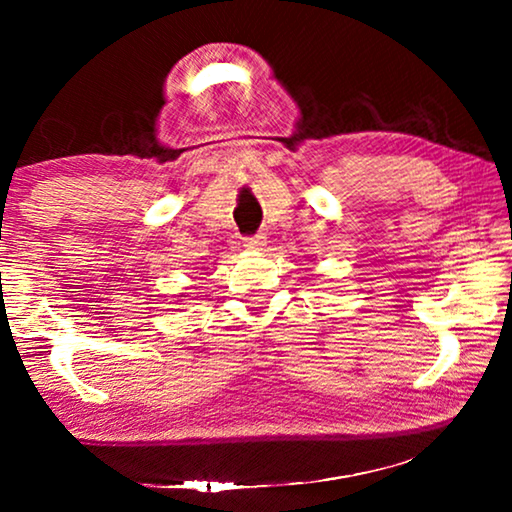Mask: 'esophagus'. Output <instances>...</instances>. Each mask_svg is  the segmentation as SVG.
I'll use <instances>...</instances> for the list:
<instances>
[{
	"mask_svg": "<svg viewBox=\"0 0 512 512\" xmlns=\"http://www.w3.org/2000/svg\"><path fill=\"white\" fill-rule=\"evenodd\" d=\"M244 246L253 248V250H262L266 246V235H255L250 239H244Z\"/></svg>",
	"mask_w": 512,
	"mask_h": 512,
	"instance_id": "esophagus-1",
	"label": "esophagus"
}]
</instances>
